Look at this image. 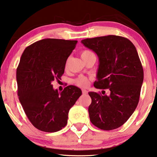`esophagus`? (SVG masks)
<instances>
[{
  "label": "esophagus",
  "mask_w": 157,
  "mask_h": 157,
  "mask_svg": "<svg viewBox=\"0 0 157 157\" xmlns=\"http://www.w3.org/2000/svg\"><path fill=\"white\" fill-rule=\"evenodd\" d=\"M82 93L83 94H87V91L85 90H82Z\"/></svg>",
  "instance_id": "1"
}]
</instances>
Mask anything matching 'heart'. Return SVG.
Listing matches in <instances>:
<instances>
[{"mask_svg": "<svg viewBox=\"0 0 157 157\" xmlns=\"http://www.w3.org/2000/svg\"><path fill=\"white\" fill-rule=\"evenodd\" d=\"M93 56H95V55L94 54L93 52H91L90 50H85V51H82L81 52V57L83 60L87 59L90 58L91 57H93ZM70 61V58H67V59L66 60V67L68 65ZM90 80L91 78H87L86 76H78V78H76L75 81H74V82H75L76 85H77L78 87H87L89 86L90 82Z\"/></svg>", "mask_w": 157, "mask_h": 157, "instance_id": "obj_1", "label": "heart"}]
</instances>
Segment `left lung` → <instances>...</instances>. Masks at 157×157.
I'll return each instance as SVG.
<instances>
[{"label": "left lung", "mask_w": 157, "mask_h": 157, "mask_svg": "<svg viewBox=\"0 0 157 157\" xmlns=\"http://www.w3.org/2000/svg\"><path fill=\"white\" fill-rule=\"evenodd\" d=\"M81 42L99 59L94 87L109 90L108 96L88 93L91 122L105 131L119 128L133 113L140 100L144 70L137 50L129 40L117 35L87 38Z\"/></svg>", "instance_id": "8db88e82"}]
</instances>
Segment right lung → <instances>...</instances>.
I'll use <instances>...</instances> for the list:
<instances>
[{
  "mask_svg": "<svg viewBox=\"0 0 157 157\" xmlns=\"http://www.w3.org/2000/svg\"><path fill=\"white\" fill-rule=\"evenodd\" d=\"M77 41L47 38L26 47L16 70L17 96L35 128L54 132L66 126L71 107L81 96V89L69 85L61 93L52 82L64 73L67 59Z\"/></svg>",
  "mask_w": 157,
  "mask_h": 157,
  "instance_id": "right-lung-1",
  "label": "right lung"
}]
</instances>
